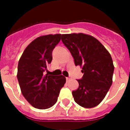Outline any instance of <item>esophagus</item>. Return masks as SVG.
<instances>
[{
	"mask_svg": "<svg viewBox=\"0 0 130 130\" xmlns=\"http://www.w3.org/2000/svg\"><path fill=\"white\" fill-rule=\"evenodd\" d=\"M70 79H71V77H66V80H67V82L69 81V80H70Z\"/></svg>",
	"mask_w": 130,
	"mask_h": 130,
	"instance_id": "obj_1",
	"label": "esophagus"
}]
</instances>
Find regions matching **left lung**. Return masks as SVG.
Here are the masks:
<instances>
[{
  "label": "left lung",
  "mask_w": 130,
  "mask_h": 130,
  "mask_svg": "<svg viewBox=\"0 0 130 130\" xmlns=\"http://www.w3.org/2000/svg\"><path fill=\"white\" fill-rule=\"evenodd\" d=\"M61 40L70 51L75 66L82 68L79 87L72 92L74 101L84 108L100 104L112 82L114 65L111 55L100 42L84 34H62Z\"/></svg>",
  "instance_id": "1"
}]
</instances>
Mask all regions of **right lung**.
<instances>
[{
  "instance_id": "1",
  "label": "right lung",
  "mask_w": 130,
  "mask_h": 130,
  "mask_svg": "<svg viewBox=\"0 0 130 130\" xmlns=\"http://www.w3.org/2000/svg\"><path fill=\"white\" fill-rule=\"evenodd\" d=\"M61 37V34H50L37 38L26 47L19 61L17 77L22 94L37 109L53 107L66 82L62 75L44 73L53 60L52 53Z\"/></svg>"
}]
</instances>
